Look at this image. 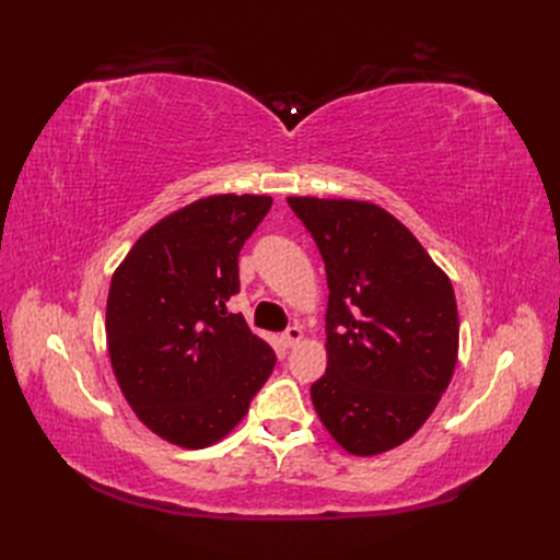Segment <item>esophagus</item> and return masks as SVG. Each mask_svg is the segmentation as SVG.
<instances>
[{"instance_id": "1", "label": "esophagus", "mask_w": 560, "mask_h": 560, "mask_svg": "<svg viewBox=\"0 0 560 560\" xmlns=\"http://www.w3.org/2000/svg\"><path fill=\"white\" fill-rule=\"evenodd\" d=\"M301 336H303V334H301V327L294 325V327H290V329H287V331L282 334V343H284L287 348H294V346L301 341Z\"/></svg>"}]
</instances>
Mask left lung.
<instances>
[{
  "instance_id": "8db88e82",
  "label": "left lung",
  "mask_w": 560,
  "mask_h": 560,
  "mask_svg": "<svg viewBox=\"0 0 560 560\" xmlns=\"http://www.w3.org/2000/svg\"><path fill=\"white\" fill-rule=\"evenodd\" d=\"M327 270V371L311 397L352 455L404 444L457 362L453 284L416 235L374 202L292 196Z\"/></svg>"
}]
</instances>
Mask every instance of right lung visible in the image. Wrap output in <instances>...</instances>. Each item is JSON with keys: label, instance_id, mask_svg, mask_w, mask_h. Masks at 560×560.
Wrapping results in <instances>:
<instances>
[{"label": "right lung", "instance_id": "add662e5", "mask_svg": "<svg viewBox=\"0 0 560 560\" xmlns=\"http://www.w3.org/2000/svg\"><path fill=\"white\" fill-rule=\"evenodd\" d=\"M273 206L268 196H210L161 219L116 268L107 346L130 409L165 442L206 448L226 436L276 366L245 317L238 254Z\"/></svg>", "mask_w": 560, "mask_h": 560}]
</instances>
